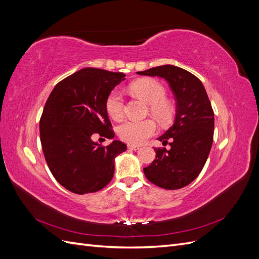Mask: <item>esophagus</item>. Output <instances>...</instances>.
<instances>
[{"label":"esophagus","mask_w":259,"mask_h":259,"mask_svg":"<svg viewBox=\"0 0 259 259\" xmlns=\"http://www.w3.org/2000/svg\"><path fill=\"white\" fill-rule=\"evenodd\" d=\"M127 148L130 149V150H138L139 146H136V145H127Z\"/></svg>","instance_id":"34e87169"}]
</instances>
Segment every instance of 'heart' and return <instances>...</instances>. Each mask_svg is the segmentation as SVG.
<instances>
[{
    "label": "heart",
    "instance_id": "heart-1",
    "mask_svg": "<svg viewBox=\"0 0 259 259\" xmlns=\"http://www.w3.org/2000/svg\"><path fill=\"white\" fill-rule=\"evenodd\" d=\"M130 90L136 96L150 105L151 114L164 122L170 115L169 106L166 104V92L163 86L154 80L144 79L131 84ZM107 112L114 120H120L124 113V99L122 93L117 90L111 92L106 103ZM155 124L150 120L133 121L126 120L117 126V134L128 144H142L154 134Z\"/></svg>",
    "mask_w": 259,
    "mask_h": 259
}]
</instances>
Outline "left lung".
I'll return each instance as SVG.
<instances>
[{
    "label": "left lung",
    "mask_w": 259,
    "mask_h": 259,
    "mask_svg": "<svg viewBox=\"0 0 259 259\" xmlns=\"http://www.w3.org/2000/svg\"><path fill=\"white\" fill-rule=\"evenodd\" d=\"M165 79L176 99L174 124L158 139L169 140L170 149L154 148L155 160L144 168L149 182L176 190L199 176L209 154L214 137V111L202 82L176 66L165 65L138 72Z\"/></svg>",
    "instance_id": "1"
}]
</instances>
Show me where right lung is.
<instances>
[{
    "label": "right lung",
    "instance_id": "right-lung-1",
    "mask_svg": "<svg viewBox=\"0 0 259 259\" xmlns=\"http://www.w3.org/2000/svg\"><path fill=\"white\" fill-rule=\"evenodd\" d=\"M124 80L122 72L84 68L60 81L46 101L40 120L43 153L53 176L67 190L96 192L112 179L114 159L126 145L113 140L104 147L93 137H114L106 103Z\"/></svg>",
    "mask_w": 259,
    "mask_h": 259
}]
</instances>
